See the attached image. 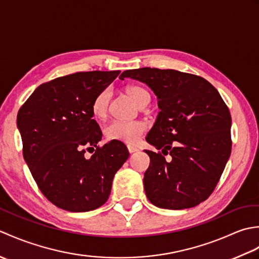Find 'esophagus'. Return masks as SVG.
Here are the masks:
<instances>
[{"mask_svg":"<svg viewBox=\"0 0 259 259\" xmlns=\"http://www.w3.org/2000/svg\"><path fill=\"white\" fill-rule=\"evenodd\" d=\"M128 150H129V152L130 153H134V152H137L138 151V148H136V147H134V146H128Z\"/></svg>","mask_w":259,"mask_h":259,"instance_id":"34e87169","label":"esophagus"}]
</instances>
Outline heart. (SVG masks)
Here are the masks:
<instances>
[{"mask_svg": "<svg viewBox=\"0 0 259 259\" xmlns=\"http://www.w3.org/2000/svg\"><path fill=\"white\" fill-rule=\"evenodd\" d=\"M125 93L139 107H146L150 101V95L147 90L139 85H128L124 89ZM110 101V91L103 89L93 99L91 104L92 113L98 119L107 115ZM147 129L146 123L142 121H118L114 120L106 126V136L109 140L122 141L126 144H137L142 134Z\"/></svg>", "mask_w": 259, "mask_h": 259, "instance_id": "heart-1", "label": "heart"}]
</instances>
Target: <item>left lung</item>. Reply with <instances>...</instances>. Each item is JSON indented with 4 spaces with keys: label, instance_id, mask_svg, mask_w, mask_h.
I'll list each match as a JSON object with an SVG mask.
<instances>
[{
    "label": "left lung",
    "instance_id": "obj_1",
    "mask_svg": "<svg viewBox=\"0 0 259 259\" xmlns=\"http://www.w3.org/2000/svg\"><path fill=\"white\" fill-rule=\"evenodd\" d=\"M144 82L160 109L146 140L161 152L150 157L144 177L148 199L159 208L195 207L216 188L232 152L229 109L212 84L177 70H126L120 79ZM172 156L167 162L164 155Z\"/></svg>",
    "mask_w": 259,
    "mask_h": 259
}]
</instances>
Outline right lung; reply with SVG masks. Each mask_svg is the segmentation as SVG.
<instances>
[{
  "mask_svg": "<svg viewBox=\"0 0 259 259\" xmlns=\"http://www.w3.org/2000/svg\"><path fill=\"white\" fill-rule=\"evenodd\" d=\"M120 71L76 72L38 85L19 110L23 157L53 205L71 212L95 210L108 200L115 172L129 157L121 141L103 147L91 104ZM92 150L87 158L85 150Z\"/></svg>",
  "mask_w": 259,
  "mask_h": 259,
  "instance_id": "obj_1",
  "label": "right lung"
}]
</instances>
